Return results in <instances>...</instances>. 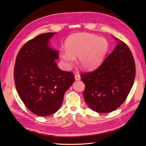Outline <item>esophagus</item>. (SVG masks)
I'll return each instance as SVG.
<instances>
[{
  "mask_svg": "<svg viewBox=\"0 0 146 146\" xmlns=\"http://www.w3.org/2000/svg\"><path fill=\"white\" fill-rule=\"evenodd\" d=\"M80 79V75H76L75 76V80H79Z\"/></svg>",
  "mask_w": 146,
  "mask_h": 146,
  "instance_id": "obj_1",
  "label": "esophagus"
}]
</instances>
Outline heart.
<instances>
[{
	"instance_id": "b5f03b06",
	"label": "heart",
	"mask_w": 146,
	"mask_h": 146,
	"mask_svg": "<svg viewBox=\"0 0 146 146\" xmlns=\"http://www.w3.org/2000/svg\"><path fill=\"white\" fill-rule=\"evenodd\" d=\"M66 50L60 52V58L66 69H70L78 57V62L85 70L96 68L102 63L109 49L104 38L89 33L71 35L65 41Z\"/></svg>"
}]
</instances>
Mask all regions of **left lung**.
<instances>
[{"label": "left lung", "instance_id": "obj_1", "mask_svg": "<svg viewBox=\"0 0 146 146\" xmlns=\"http://www.w3.org/2000/svg\"><path fill=\"white\" fill-rule=\"evenodd\" d=\"M117 44L99 67L80 75L85 83L83 98L94 111L106 113L123 103L133 86L135 65L131 52L125 44L113 36Z\"/></svg>", "mask_w": 146, "mask_h": 146}]
</instances>
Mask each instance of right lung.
<instances>
[{
  "label": "right lung",
  "mask_w": 146,
  "mask_h": 146,
  "mask_svg": "<svg viewBox=\"0 0 146 146\" xmlns=\"http://www.w3.org/2000/svg\"><path fill=\"white\" fill-rule=\"evenodd\" d=\"M55 34H41L29 41L16 59L14 77L17 93L26 107L39 116L55 113L75 81L72 73L59 69L55 61L58 51L51 47L49 41Z\"/></svg>",
  "instance_id": "1"
}]
</instances>
